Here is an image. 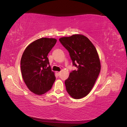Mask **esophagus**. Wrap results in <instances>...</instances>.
Returning a JSON list of instances; mask_svg holds the SVG:
<instances>
[{"instance_id": "obj_1", "label": "esophagus", "mask_w": 127, "mask_h": 127, "mask_svg": "<svg viewBox=\"0 0 127 127\" xmlns=\"http://www.w3.org/2000/svg\"><path fill=\"white\" fill-rule=\"evenodd\" d=\"M60 71H56V73H57V74L58 75H60Z\"/></svg>"}]
</instances>
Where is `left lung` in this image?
Wrapping results in <instances>:
<instances>
[{
  "label": "left lung",
  "instance_id": "1",
  "mask_svg": "<svg viewBox=\"0 0 127 127\" xmlns=\"http://www.w3.org/2000/svg\"><path fill=\"white\" fill-rule=\"evenodd\" d=\"M59 41L69 53L72 64L77 68L65 80L67 92L72 98H82L90 93L100 72L98 53L91 41L81 34L61 37Z\"/></svg>",
  "mask_w": 127,
  "mask_h": 127
}]
</instances>
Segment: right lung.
Returning <instances> with one entry per match:
<instances>
[{"label":"right lung","mask_w":127,"mask_h":127,"mask_svg":"<svg viewBox=\"0 0 127 127\" xmlns=\"http://www.w3.org/2000/svg\"><path fill=\"white\" fill-rule=\"evenodd\" d=\"M57 40L42 37L30 43L24 50L21 60L22 77L31 92L36 95L47 93L56 80L48 55Z\"/></svg>","instance_id":"obj_1"}]
</instances>
